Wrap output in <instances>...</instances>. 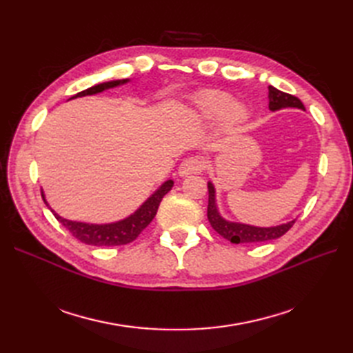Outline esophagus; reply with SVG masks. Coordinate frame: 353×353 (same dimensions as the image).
Wrapping results in <instances>:
<instances>
[{"label":"esophagus","mask_w":353,"mask_h":353,"mask_svg":"<svg viewBox=\"0 0 353 353\" xmlns=\"http://www.w3.org/2000/svg\"><path fill=\"white\" fill-rule=\"evenodd\" d=\"M203 169H205V162H203L200 157H187L181 162L178 168V174L179 176H188L200 174Z\"/></svg>","instance_id":"obj_1"}]
</instances>
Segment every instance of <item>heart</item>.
<instances>
[{
	"label": "heart",
	"instance_id": "1",
	"mask_svg": "<svg viewBox=\"0 0 353 353\" xmlns=\"http://www.w3.org/2000/svg\"><path fill=\"white\" fill-rule=\"evenodd\" d=\"M197 110L205 119L221 117V128L225 134H237L249 119V110L240 101H231L223 91H208L197 99Z\"/></svg>",
	"mask_w": 353,
	"mask_h": 353
}]
</instances>
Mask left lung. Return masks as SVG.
Masks as SVG:
<instances>
[{
  "instance_id": "obj_1",
  "label": "left lung",
  "mask_w": 353,
  "mask_h": 353,
  "mask_svg": "<svg viewBox=\"0 0 353 353\" xmlns=\"http://www.w3.org/2000/svg\"><path fill=\"white\" fill-rule=\"evenodd\" d=\"M268 100H270L268 108L271 112L288 109V108L305 110V105L297 97L276 90L275 87H272V85L268 87ZM208 188H209L208 219L210 222L212 228L215 230L219 236L227 239L231 243L243 244V243H262V241L275 240L284 236V234L293 227V223L296 221V219L288 221L285 223H281V225H275V227H254V225H250V223L234 222V221L225 219L219 213V209L216 205V190H215V185L212 184V181L208 183Z\"/></svg>"
}]
</instances>
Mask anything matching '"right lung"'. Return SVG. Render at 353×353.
Segmentation results:
<instances>
[{
    "mask_svg": "<svg viewBox=\"0 0 353 353\" xmlns=\"http://www.w3.org/2000/svg\"><path fill=\"white\" fill-rule=\"evenodd\" d=\"M130 81L131 79H114V81L101 82V83L94 85V87H91V88H87L85 91L78 92L77 95H73V97H70L69 100L85 97V95L100 94L105 90L121 87V85H125ZM172 187H174L172 179L165 181V183L160 185L140 208H138L134 213H131L130 216H126L119 221H114V222H108V223H91V222L66 219V218L60 216L54 209H51V206L48 205V201L46 199L44 191H42V200H44L48 209L52 212V215L56 216V219L61 223V225L72 232L73 237H77L79 241H82L85 244L99 245V248L105 245V248H109V245L128 244L140 236V232L156 216L160 201H162L165 194H168L169 191L172 190Z\"/></svg>",
    "mask_w": 353,
    "mask_h": 353,
    "instance_id": "add662e5",
    "label": "right lung"
}]
</instances>
